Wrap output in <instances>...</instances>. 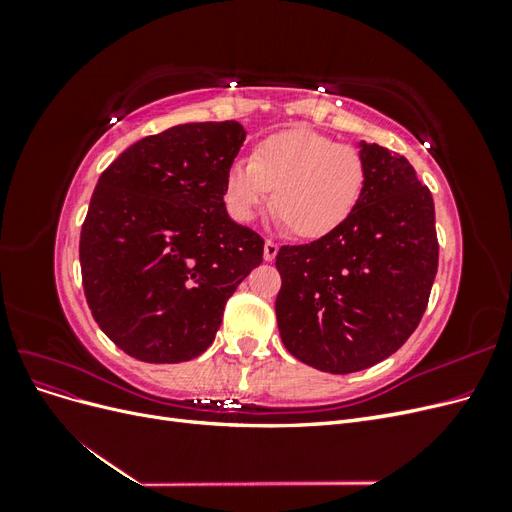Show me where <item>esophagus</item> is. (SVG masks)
<instances>
[{
  "mask_svg": "<svg viewBox=\"0 0 512 512\" xmlns=\"http://www.w3.org/2000/svg\"><path fill=\"white\" fill-rule=\"evenodd\" d=\"M277 250H280V245L277 243H273V241H265V260L267 262H271V260H275V256H277Z\"/></svg>",
  "mask_w": 512,
  "mask_h": 512,
  "instance_id": "esophagus-1",
  "label": "esophagus"
}]
</instances>
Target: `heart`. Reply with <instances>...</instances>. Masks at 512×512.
I'll list each match as a JSON object with an SVG mask.
<instances>
[{"instance_id":"1","label":"heart","mask_w":512,"mask_h":512,"mask_svg":"<svg viewBox=\"0 0 512 512\" xmlns=\"http://www.w3.org/2000/svg\"><path fill=\"white\" fill-rule=\"evenodd\" d=\"M365 164L359 149L312 130H286L262 141L252 160H235L224 179V203L239 222L273 205L303 239L342 226L359 205Z\"/></svg>"}]
</instances>
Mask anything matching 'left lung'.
Wrapping results in <instances>:
<instances>
[{
    "label": "left lung",
    "mask_w": 512,
    "mask_h": 512,
    "mask_svg": "<svg viewBox=\"0 0 512 512\" xmlns=\"http://www.w3.org/2000/svg\"><path fill=\"white\" fill-rule=\"evenodd\" d=\"M365 188L350 218L275 258V316L286 350L329 374L384 361L421 322L438 271L436 211L406 158L359 143Z\"/></svg>",
    "instance_id": "1"
}]
</instances>
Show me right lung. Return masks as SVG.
Wrapping results in <instances>:
<instances>
[{
  "mask_svg": "<svg viewBox=\"0 0 512 512\" xmlns=\"http://www.w3.org/2000/svg\"><path fill=\"white\" fill-rule=\"evenodd\" d=\"M245 134L239 121L181 123L130 145L98 179L79 243L83 288L98 327L138 361L203 354L262 262L265 241L224 203Z\"/></svg>",
  "mask_w": 512,
  "mask_h": 512,
  "instance_id": "add662e5",
  "label": "right lung"
}]
</instances>
